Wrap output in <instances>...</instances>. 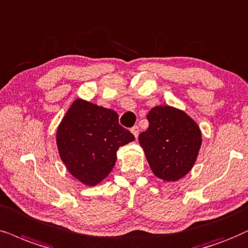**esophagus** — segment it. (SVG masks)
I'll return each mask as SVG.
<instances>
[{"instance_id": "obj_1", "label": "esophagus", "mask_w": 248, "mask_h": 248, "mask_svg": "<svg viewBox=\"0 0 248 248\" xmlns=\"http://www.w3.org/2000/svg\"><path fill=\"white\" fill-rule=\"evenodd\" d=\"M130 131H131V134H133L134 136L137 139V136H139V134H140V128H139V126H134V127L130 129Z\"/></svg>"}]
</instances>
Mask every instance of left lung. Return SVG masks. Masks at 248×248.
Returning a JSON list of instances; mask_svg holds the SVG:
<instances>
[{"label":"left lung","mask_w":248,"mask_h":248,"mask_svg":"<svg viewBox=\"0 0 248 248\" xmlns=\"http://www.w3.org/2000/svg\"><path fill=\"white\" fill-rule=\"evenodd\" d=\"M149 128L139 140L152 173L176 182L192 169L202 147V130L183 109L158 105L147 113Z\"/></svg>","instance_id":"obj_1"}]
</instances>
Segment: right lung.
I'll list each match as a JSON object with an SVG mask.
<instances>
[{
  "mask_svg": "<svg viewBox=\"0 0 248 248\" xmlns=\"http://www.w3.org/2000/svg\"><path fill=\"white\" fill-rule=\"evenodd\" d=\"M118 119L113 109L77 98L58 124L59 156L68 173L86 186L104 181L114 167L119 147L135 140Z\"/></svg>",
  "mask_w": 248,
  "mask_h": 248,
  "instance_id": "1",
  "label": "right lung"
}]
</instances>
